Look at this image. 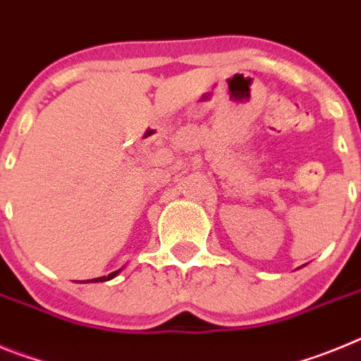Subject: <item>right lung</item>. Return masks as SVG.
I'll return each instance as SVG.
<instances>
[{
    "mask_svg": "<svg viewBox=\"0 0 361 361\" xmlns=\"http://www.w3.org/2000/svg\"><path fill=\"white\" fill-rule=\"evenodd\" d=\"M119 271H114V273H110V275H108V276H99V279H94V280H92V282H106V280H110V279H114V276L119 275Z\"/></svg>",
    "mask_w": 361,
    "mask_h": 361,
    "instance_id": "obj_1",
    "label": "right lung"
}]
</instances>
